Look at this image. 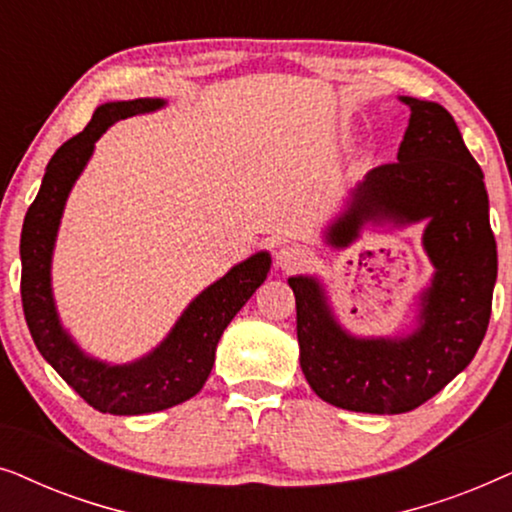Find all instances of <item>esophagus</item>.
I'll return each instance as SVG.
<instances>
[{
	"instance_id": "esophagus-1",
	"label": "esophagus",
	"mask_w": 512,
	"mask_h": 512,
	"mask_svg": "<svg viewBox=\"0 0 512 512\" xmlns=\"http://www.w3.org/2000/svg\"><path fill=\"white\" fill-rule=\"evenodd\" d=\"M275 263H277L279 270H286V272L298 270L307 263V254H305V249L296 247V244H286V247L277 249Z\"/></svg>"
}]
</instances>
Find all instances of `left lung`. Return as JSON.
I'll use <instances>...</instances> for the list:
<instances>
[{"label": "left lung", "mask_w": 512, "mask_h": 512, "mask_svg": "<svg viewBox=\"0 0 512 512\" xmlns=\"http://www.w3.org/2000/svg\"><path fill=\"white\" fill-rule=\"evenodd\" d=\"M398 100L410 109L398 163L375 167L349 191L324 240L345 249L370 221L424 223L433 275L417 296L415 324L398 335H354L335 317L319 277H289L305 380L335 408L370 415L419 408L473 361L496 284L485 174L450 111L408 95Z\"/></svg>", "instance_id": "8db88e82"}]
</instances>
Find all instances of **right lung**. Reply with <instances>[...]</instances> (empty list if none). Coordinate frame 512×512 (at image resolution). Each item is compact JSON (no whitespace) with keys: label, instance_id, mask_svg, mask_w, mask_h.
I'll list each match as a JSON object with an SVG mask.
<instances>
[{"label":"right lung","instance_id":"1","mask_svg":"<svg viewBox=\"0 0 512 512\" xmlns=\"http://www.w3.org/2000/svg\"><path fill=\"white\" fill-rule=\"evenodd\" d=\"M165 104L160 97L100 104L86 130L62 144L46 165L20 235V296L34 345L83 401L109 415H149L198 394L212 373L223 331L265 282L272 263L268 251H256L233 265L186 305L160 345L135 361L109 363L90 356L62 326L53 298L51 268L69 193L86 170L95 142L111 125L130 116L151 114Z\"/></svg>","mask_w":512,"mask_h":512}]
</instances>
